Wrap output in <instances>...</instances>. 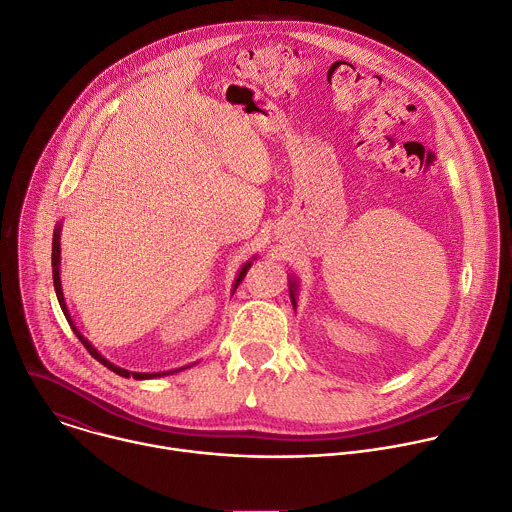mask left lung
Returning a JSON list of instances; mask_svg holds the SVG:
<instances>
[{"label":"left lung","mask_w":512,"mask_h":512,"mask_svg":"<svg viewBox=\"0 0 512 512\" xmlns=\"http://www.w3.org/2000/svg\"><path fill=\"white\" fill-rule=\"evenodd\" d=\"M289 285H291V289H289V293H291V303H293V307L297 309V297H295V295H297V285H295L293 280L289 282Z\"/></svg>","instance_id":"1"}]
</instances>
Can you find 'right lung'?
<instances>
[{
    "label": "right lung",
    "instance_id": "add662e5",
    "mask_svg": "<svg viewBox=\"0 0 512 512\" xmlns=\"http://www.w3.org/2000/svg\"><path fill=\"white\" fill-rule=\"evenodd\" d=\"M250 264L252 262H246L244 266H242V270H240V274H238V278H236V282H234V291L238 289V285L240 282L244 280V276H246V272H248V268H250ZM59 266H61V223L56 225V230H54V236H52V280H54V291H56V299H59V305H61V309H63V313H65V317H67V321H69V325H71V329L75 331V335L79 337V342L87 348V352L97 360V362H101L105 368H109L111 372H116V374H120V376H124V378H130V376H134L136 380H148V378H156V376H166V374H173V372H179V370H185V368H189V366H183V368H177V370H168V372H152V374H148V372H128V370H124V368H120V366H113L109 360H105L89 342L87 339L81 335V331L75 327V323H73V319H71V315H69V309H67V305H65V297H63V287H61V272H59Z\"/></svg>",
    "mask_w": 512,
    "mask_h": 512
}]
</instances>
